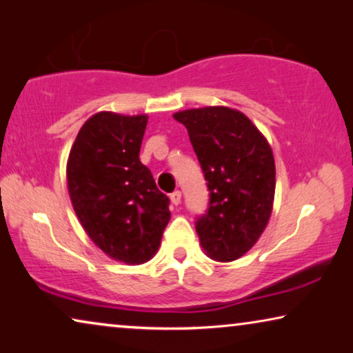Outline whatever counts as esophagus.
Returning <instances> with one entry per match:
<instances>
[{
  "label": "esophagus",
  "instance_id": "34e87169",
  "mask_svg": "<svg viewBox=\"0 0 353 353\" xmlns=\"http://www.w3.org/2000/svg\"><path fill=\"white\" fill-rule=\"evenodd\" d=\"M170 201L173 205H178L181 202V192L180 191H173L170 194Z\"/></svg>",
  "mask_w": 353,
  "mask_h": 353
}]
</instances>
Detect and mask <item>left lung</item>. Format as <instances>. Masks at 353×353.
<instances>
[{
    "instance_id": "8db88e82",
    "label": "left lung",
    "mask_w": 353,
    "mask_h": 353,
    "mask_svg": "<svg viewBox=\"0 0 353 353\" xmlns=\"http://www.w3.org/2000/svg\"><path fill=\"white\" fill-rule=\"evenodd\" d=\"M190 134L207 188L209 209L196 221L202 249L216 262H233L257 243L273 210V151L239 110L214 108L173 114Z\"/></svg>"
}]
</instances>
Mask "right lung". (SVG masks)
Wrapping results in <instances>:
<instances>
[{
  "instance_id": "1",
  "label": "right lung",
  "mask_w": 353,
  "mask_h": 353,
  "mask_svg": "<svg viewBox=\"0 0 353 353\" xmlns=\"http://www.w3.org/2000/svg\"><path fill=\"white\" fill-rule=\"evenodd\" d=\"M146 125L144 114H94L67 161V188L81 226L104 254L127 265L154 257L170 220V201L139 161Z\"/></svg>"
}]
</instances>
